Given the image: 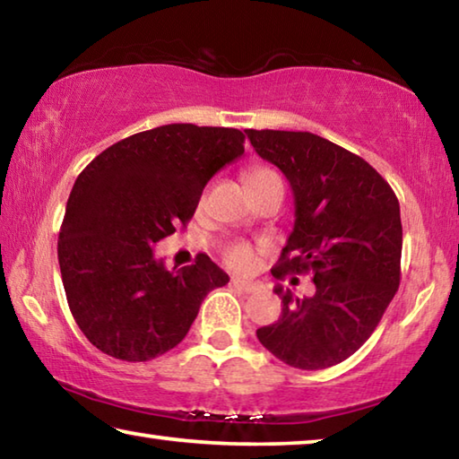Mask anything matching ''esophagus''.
<instances>
[{"instance_id":"esophagus-1","label":"esophagus","mask_w":459,"mask_h":459,"mask_svg":"<svg viewBox=\"0 0 459 459\" xmlns=\"http://www.w3.org/2000/svg\"><path fill=\"white\" fill-rule=\"evenodd\" d=\"M232 283H235L238 290H243L245 293H255V291L261 290V283L251 281V279H232Z\"/></svg>"}]
</instances>
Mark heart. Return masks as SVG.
Here are the masks:
<instances>
[{
    "label": "heart",
    "instance_id": "b5f03b06",
    "mask_svg": "<svg viewBox=\"0 0 459 459\" xmlns=\"http://www.w3.org/2000/svg\"><path fill=\"white\" fill-rule=\"evenodd\" d=\"M269 180H279V176L273 172L271 168H253L251 172L247 174V184L248 188L255 190L259 188ZM221 255H222V261L227 263L230 269H237V271H248L255 267V261H257V253H255V248L243 243V240H235V243H227L221 248Z\"/></svg>",
    "mask_w": 459,
    "mask_h": 459
}]
</instances>
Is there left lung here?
Returning <instances> with one entry per match:
<instances>
[{
	"instance_id": "1",
	"label": "left lung",
	"mask_w": 459,
	"mask_h": 459,
	"mask_svg": "<svg viewBox=\"0 0 459 459\" xmlns=\"http://www.w3.org/2000/svg\"><path fill=\"white\" fill-rule=\"evenodd\" d=\"M263 160L291 184L295 224L271 273H312L316 293L281 285V316L257 330L279 360L320 370L346 360L370 338L401 283L399 200L360 155L309 131L247 129Z\"/></svg>"
}]
</instances>
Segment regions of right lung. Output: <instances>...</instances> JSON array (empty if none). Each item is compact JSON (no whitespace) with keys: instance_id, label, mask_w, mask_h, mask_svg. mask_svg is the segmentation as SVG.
Here are the masks:
<instances>
[{"instance_id":"right-lung-1","label":"right lung","mask_w":459,"mask_h":459,"mask_svg":"<svg viewBox=\"0 0 459 459\" xmlns=\"http://www.w3.org/2000/svg\"><path fill=\"white\" fill-rule=\"evenodd\" d=\"M232 127L172 123L107 147L66 202L58 265L74 322L113 359L145 362L180 344L229 275L208 255L168 271L152 247L188 222L206 182L245 153Z\"/></svg>"}]
</instances>
